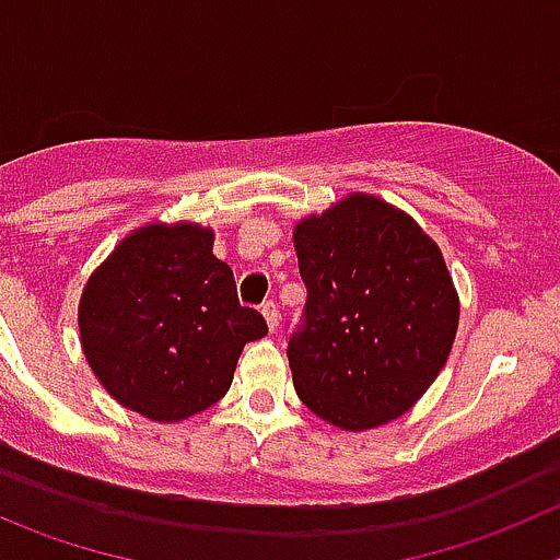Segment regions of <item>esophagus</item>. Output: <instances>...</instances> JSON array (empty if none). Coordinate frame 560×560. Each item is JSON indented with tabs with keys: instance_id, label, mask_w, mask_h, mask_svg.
Listing matches in <instances>:
<instances>
[{
	"instance_id": "34e87169",
	"label": "esophagus",
	"mask_w": 560,
	"mask_h": 560,
	"mask_svg": "<svg viewBox=\"0 0 560 560\" xmlns=\"http://www.w3.org/2000/svg\"><path fill=\"white\" fill-rule=\"evenodd\" d=\"M260 313H264V318H266V324H269V329L271 332H277V327H280V313H277V305L275 302H264V305H260Z\"/></svg>"
}]
</instances>
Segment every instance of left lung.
<instances>
[{"instance_id":"8db88e82","label":"left lung","mask_w":560,"mask_h":560,"mask_svg":"<svg viewBox=\"0 0 560 560\" xmlns=\"http://www.w3.org/2000/svg\"><path fill=\"white\" fill-rule=\"evenodd\" d=\"M294 247L307 300L285 354L302 404L349 431L407 412L459 324L436 244L393 206L351 195L300 222Z\"/></svg>"}]
</instances>
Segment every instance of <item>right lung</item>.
I'll return each instance as SVG.
<instances>
[{
    "mask_svg": "<svg viewBox=\"0 0 560 560\" xmlns=\"http://www.w3.org/2000/svg\"><path fill=\"white\" fill-rule=\"evenodd\" d=\"M211 244L214 233L197 225L142 228L82 294L90 369L151 420H184L220 401L244 343L269 332L258 311L238 305L231 266Z\"/></svg>",
    "mask_w": 560,
    "mask_h": 560,
    "instance_id": "1",
    "label": "right lung"
}]
</instances>
